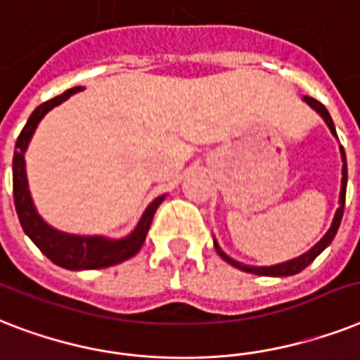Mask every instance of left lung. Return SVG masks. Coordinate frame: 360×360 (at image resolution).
<instances>
[{"instance_id":"obj_1","label":"left lung","mask_w":360,"mask_h":360,"mask_svg":"<svg viewBox=\"0 0 360 360\" xmlns=\"http://www.w3.org/2000/svg\"><path fill=\"white\" fill-rule=\"evenodd\" d=\"M303 102L309 103L310 108L314 109L316 113L326 120L327 128H329L330 134L336 137L335 122H333V119H330V115L326 109V105L318 102V100L310 98V96H303ZM336 139H338V137H336ZM340 158H342V182H340V197H338V208H336L335 217H333V223H330L329 230H327L326 234L321 236V240L318 241V243H314V245L310 247L309 251L303 252V255H299V257L292 258V260L281 262V264H273V266H247V264H241V262L230 258L229 255L221 249L217 240L214 238V247H215V251H217V255H219L225 262H229L230 266L238 267V269H241V271H245V273H252V275H264V277H290V275H295V273L303 271L310 262L314 260V258L323 251V249H327V247L330 245V241H333V238L336 236V230H338V226H340L342 215H344V202H346V188H347L346 152H344V146L342 145H340Z\"/></svg>"}]
</instances>
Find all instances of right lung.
Segmentation results:
<instances>
[{
    "label": "right lung",
    "mask_w": 360,
    "mask_h": 360,
    "mask_svg": "<svg viewBox=\"0 0 360 360\" xmlns=\"http://www.w3.org/2000/svg\"><path fill=\"white\" fill-rule=\"evenodd\" d=\"M83 91V87L68 89L61 96L48 100L40 103L39 108L31 113L30 120L25 122L24 130L16 139V150L13 158V195L16 214H18L20 225L24 232L30 236V240L46 257L50 258L56 266L72 269V271H83V269H102V267L115 266L120 262L128 260L134 255H137L145 238L148 234L150 223L154 219L158 206L163 202L165 195H160L152 200L145 208L143 215L137 221L130 234L122 238H105V236H79L68 234L63 230L53 229L48 225L42 215L37 212V206L31 197L30 184H27V172H25V150L30 146L33 134L40 120L44 119V115L51 111L57 105L70 98L72 94Z\"/></svg>",
    "instance_id": "1"
}]
</instances>
